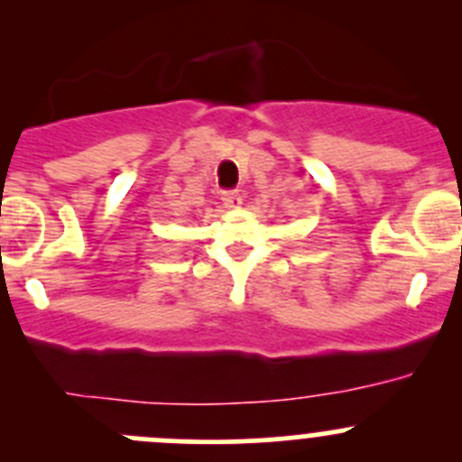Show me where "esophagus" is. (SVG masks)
<instances>
[{"label":"esophagus","mask_w":462,"mask_h":462,"mask_svg":"<svg viewBox=\"0 0 462 462\" xmlns=\"http://www.w3.org/2000/svg\"><path fill=\"white\" fill-rule=\"evenodd\" d=\"M221 201L226 208H239V205L244 203V197H241L236 189H227V192L221 194Z\"/></svg>","instance_id":"34e87169"}]
</instances>
